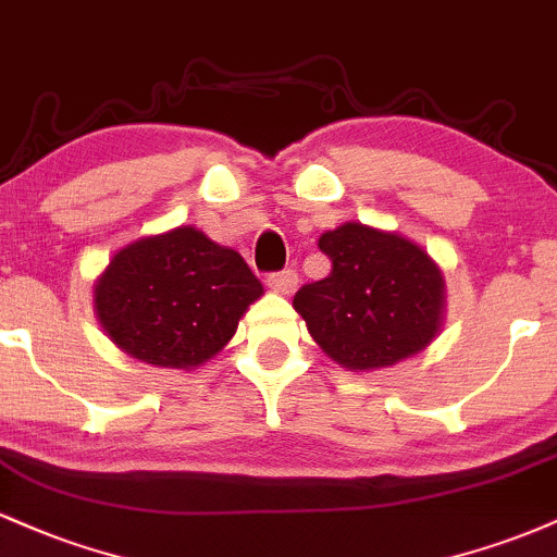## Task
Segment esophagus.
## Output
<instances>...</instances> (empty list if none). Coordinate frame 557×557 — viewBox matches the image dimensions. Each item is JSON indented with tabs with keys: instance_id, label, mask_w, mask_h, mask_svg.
I'll return each mask as SVG.
<instances>
[{
	"instance_id": "1",
	"label": "esophagus",
	"mask_w": 557,
	"mask_h": 557,
	"mask_svg": "<svg viewBox=\"0 0 557 557\" xmlns=\"http://www.w3.org/2000/svg\"><path fill=\"white\" fill-rule=\"evenodd\" d=\"M267 285H270L274 293H280V296H290V293H296L298 287V274L293 270L270 274V277H267Z\"/></svg>"
}]
</instances>
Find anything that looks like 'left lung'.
Wrapping results in <instances>:
<instances>
[{
	"label": "left lung",
	"instance_id": "left-lung-1",
	"mask_svg": "<svg viewBox=\"0 0 557 557\" xmlns=\"http://www.w3.org/2000/svg\"><path fill=\"white\" fill-rule=\"evenodd\" d=\"M332 272L304 285L293 309L332 361L374 372L421 354L445 322V277L419 243L361 222L319 235Z\"/></svg>",
	"mask_w": 557,
	"mask_h": 557
}]
</instances>
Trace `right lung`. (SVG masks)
Here are the masks:
<instances>
[{"instance_id":"1","label":"right lung","mask_w":557,"mask_h":557,"mask_svg":"<svg viewBox=\"0 0 557 557\" xmlns=\"http://www.w3.org/2000/svg\"><path fill=\"white\" fill-rule=\"evenodd\" d=\"M261 296L238 251L181 225L114 251L94 283V311L131 359L194 372L225 348Z\"/></svg>"}]
</instances>
